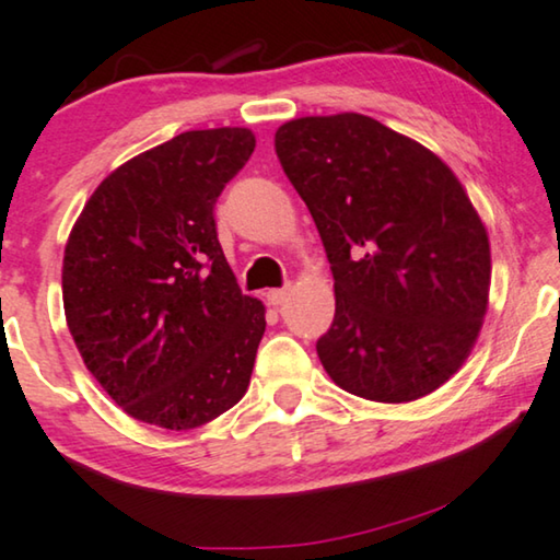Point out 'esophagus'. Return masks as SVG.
Listing matches in <instances>:
<instances>
[{"instance_id": "obj_1", "label": "esophagus", "mask_w": 560, "mask_h": 560, "mask_svg": "<svg viewBox=\"0 0 560 560\" xmlns=\"http://www.w3.org/2000/svg\"><path fill=\"white\" fill-rule=\"evenodd\" d=\"M266 302H269L271 306H283L289 302V289H271L266 291Z\"/></svg>"}]
</instances>
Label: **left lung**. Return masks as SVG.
I'll return each mask as SVG.
<instances>
[{
	"mask_svg": "<svg viewBox=\"0 0 560 560\" xmlns=\"http://www.w3.org/2000/svg\"><path fill=\"white\" fill-rule=\"evenodd\" d=\"M277 155L331 264L337 308L316 354L334 385L387 405L445 385L490 296L488 231L457 175L360 113L283 122Z\"/></svg>",
	"mask_w": 560,
	"mask_h": 560,
	"instance_id": "1",
	"label": "left lung"
}]
</instances>
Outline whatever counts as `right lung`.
<instances>
[{"label":"right lung","instance_id":"1","mask_svg":"<svg viewBox=\"0 0 560 560\" xmlns=\"http://www.w3.org/2000/svg\"><path fill=\"white\" fill-rule=\"evenodd\" d=\"M254 148L248 128L180 132L107 175L67 238V329L140 422L200 428L252 382L266 306L241 294L213 206Z\"/></svg>","mask_w":560,"mask_h":560}]
</instances>
